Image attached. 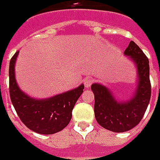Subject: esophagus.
Instances as JSON below:
<instances>
[{
  "label": "esophagus",
  "instance_id": "esophagus-1",
  "mask_svg": "<svg viewBox=\"0 0 160 160\" xmlns=\"http://www.w3.org/2000/svg\"><path fill=\"white\" fill-rule=\"evenodd\" d=\"M92 83H93V79H92V78H87V79H85V81H84V85H85L86 88H90L91 85L92 84Z\"/></svg>",
  "mask_w": 160,
  "mask_h": 160
}]
</instances>
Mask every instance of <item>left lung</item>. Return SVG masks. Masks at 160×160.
Wrapping results in <instances>:
<instances>
[{
  "mask_svg": "<svg viewBox=\"0 0 160 160\" xmlns=\"http://www.w3.org/2000/svg\"><path fill=\"white\" fill-rule=\"evenodd\" d=\"M136 65L138 83L131 100L118 102L110 90L100 83H92L94 93V114L98 124L115 132L129 131L140 123L151 100L149 59L140 47L131 41L125 51Z\"/></svg>",
  "mask_w": 160,
  "mask_h": 160,
  "instance_id": "obj_1",
  "label": "left lung"
}]
</instances>
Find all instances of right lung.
I'll list each match as a JSON object with an SVG mask.
<instances>
[{
	"mask_svg": "<svg viewBox=\"0 0 160 160\" xmlns=\"http://www.w3.org/2000/svg\"><path fill=\"white\" fill-rule=\"evenodd\" d=\"M18 52L10 59L9 95L18 116L30 130L41 134H53L68 126L72 110L83 92V84L48 99H34L19 89L15 78V63Z\"/></svg>",
	"mask_w": 160,
	"mask_h": 160,
	"instance_id": "right-lung-1",
	"label": "right lung"
}]
</instances>
